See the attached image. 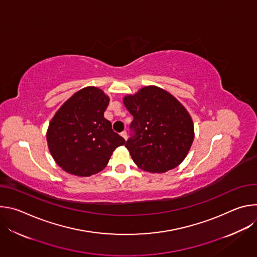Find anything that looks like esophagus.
<instances>
[{
    "instance_id": "34e87169",
    "label": "esophagus",
    "mask_w": 257,
    "mask_h": 257,
    "mask_svg": "<svg viewBox=\"0 0 257 257\" xmlns=\"http://www.w3.org/2000/svg\"><path fill=\"white\" fill-rule=\"evenodd\" d=\"M121 136H122V137H123L125 140H127V137H128V136H127V132H126V131H123V132H121Z\"/></svg>"
}]
</instances>
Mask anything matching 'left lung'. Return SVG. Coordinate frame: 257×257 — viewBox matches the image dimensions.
<instances>
[{
    "mask_svg": "<svg viewBox=\"0 0 257 257\" xmlns=\"http://www.w3.org/2000/svg\"><path fill=\"white\" fill-rule=\"evenodd\" d=\"M133 116L125 143L134 163L151 173L176 168L187 156L194 138L190 115L172 94L157 86L124 97Z\"/></svg>",
    "mask_w": 257,
    "mask_h": 257,
    "instance_id": "8db88e82",
    "label": "left lung"
}]
</instances>
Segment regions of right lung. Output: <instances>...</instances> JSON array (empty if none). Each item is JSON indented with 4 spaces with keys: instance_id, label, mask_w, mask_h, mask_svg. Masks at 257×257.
I'll list each match as a JSON object with an SVG mask.
<instances>
[{
    "instance_id": "right-lung-1",
    "label": "right lung",
    "mask_w": 257,
    "mask_h": 257,
    "mask_svg": "<svg viewBox=\"0 0 257 257\" xmlns=\"http://www.w3.org/2000/svg\"><path fill=\"white\" fill-rule=\"evenodd\" d=\"M108 97L96 87L71 96L52 119L47 133L50 152L67 173L87 177L101 171L125 139L103 117Z\"/></svg>"
}]
</instances>
